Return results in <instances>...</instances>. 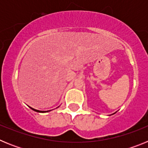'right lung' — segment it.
<instances>
[{"label":"right lung","instance_id":"1","mask_svg":"<svg viewBox=\"0 0 148 148\" xmlns=\"http://www.w3.org/2000/svg\"><path fill=\"white\" fill-rule=\"evenodd\" d=\"M31 108V109H32V110L35 111V112H39V113H44V112H45V111H40V110H38L33 109V108Z\"/></svg>","mask_w":148,"mask_h":148}]
</instances>
